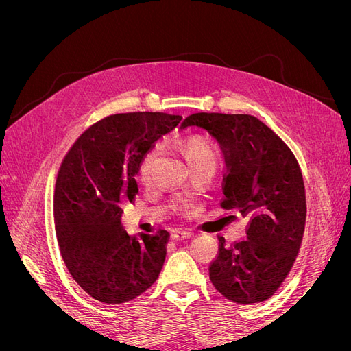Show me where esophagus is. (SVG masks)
Wrapping results in <instances>:
<instances>
[{
  "label": "esophagus",
  "instance_id": "esophagus-1",
  "mask_svg": "<svg viewBox=\"0 0 351 351\" xmlns=\"http://www.w3.org/2000/svg\"><path fill=\"white\" fill-rule=\"evenodd\" d=\"M192 237V232L190 231H182V230H176L171 232V240H184Z\"/></svg>",
  "mask_w": 351,
  "mask_h": 351
}]
</instances>
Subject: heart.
<instances>
[{
	"mask_svg": "<svg viewBox=\"0 0 351 351\" xmlns=\"http://www.w3.org/2000/svg\"><path fill=\"white\" fill-rule=\"evenodd\" d=\"M177 149L184 155V158L187 159L189 164L192 165V168L209 161L215 162L217 159L214 147H212V145L206 139H204V137L200 136H190V137H184L182 141H178ZM154 156H155L154 151H149L143 156L141 168H139L142 177H146L147 173H149Z\"/></svg>",
	"mask_w": 351,
	"mask_h": 351,
	"instance_id": "b5f03b06",
	"label": "heart"
}]
</instances>
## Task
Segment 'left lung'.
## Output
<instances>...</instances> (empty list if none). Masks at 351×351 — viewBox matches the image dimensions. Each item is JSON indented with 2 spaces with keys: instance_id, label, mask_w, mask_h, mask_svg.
Listing matches in <instances>:
<instances>
[{
  "instance_id": "1",
  "label": "left lung",
  "mask_w": 351,
  "mask_h": 351,
  "mask_svg": "<svg viewBox=\"0 0 351 351\" xmlns=\"http://www.w3.org/2000/svg\"><path fill=\"white\" fill-rule=\"evenodd\" d=\"M208 130L224 152L221 206L247 218L246 239L227 246L219 237L209 278L226 299L261 303L278 290L299 253L306 193L299 162L280 137L247 114L196 112L180 129Z\"/></svg>"
}]
</instances>
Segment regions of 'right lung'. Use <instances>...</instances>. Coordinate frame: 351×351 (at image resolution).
Returning a JSON list of instances; mask_svg holds the SVG:
<instances>
[{
  "mask_svg": "<svg viewBox=\"0 0 351 351\" xmlns=\"http://www.w3.org/2000/svg\"><path fill=\"white\" fill-rule=\"evenodd\" d=\"M182 115L114 114L82 133L60 167L54 221L62 261L95 300L120 304L156 281L169 232L130 236L121 227L123 205L139 192L136 174L143 156Z\"/></svg>",
  "mask_w": 351,
  "mask_h": 351,
  "instance_id": "add662e5",
  "label": "right lung"
}]
</instances>
